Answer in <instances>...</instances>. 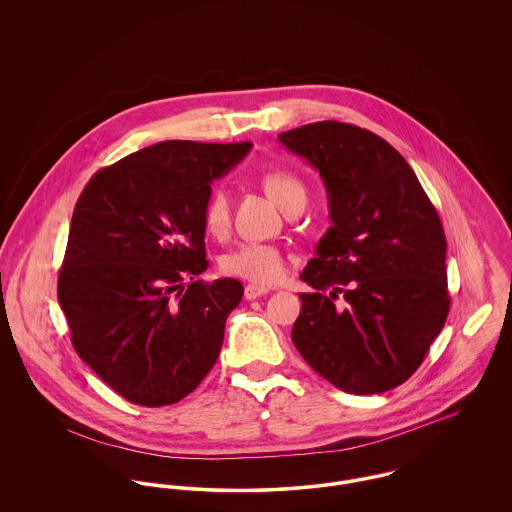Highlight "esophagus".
<instances>
[{
    "instance_id": "34e87169",
    "label": "esophagus",
    "mask_w": 512,
    "mask_h": 512,
    "mask_svg": "<svg viewBox=\"0 0 512 512\" xmlns=\"http://www.w3.org/2000/svg\"><path fill=\"white\" fill-rule=\"evenodd\" d=\"M270 292L268 288H264V286H258V284H248L246 288H244V297L248 299V301H252V299H256V297H262V295H266V293Z\"/></svg>"
}]
</instances>
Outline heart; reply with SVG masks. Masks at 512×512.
<instances>
[{
  "label": "heart",
  "mask_w": 512,
  "mask_h": 512,
  "mask_svg": "<svg viewBox=\"0 0 512 512\" xmlns=\"http://www.w3.org/2000/svg\"><path fill=\"white\" fill-rule=\"evenodd\" d=\"M264 187L270 197L286 211L295 201H305L303 183L288 171H272L264 177ZM205 230L217 238H222L230 228V201L222 187H215L203 207ZM222 272L244 278L260 286H272L284 278L286 262L274 244L264 242H244L226 252L220 260Z\"/></svg>",
  "instance_id": "heart-1"
}]
</instances>
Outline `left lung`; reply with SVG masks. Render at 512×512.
<instances>
[{
  "label": "left lung",
  "instance_id": "obj_1",
  "mask_svg": "<svg viewBox=\"0 0 512 512\" xmlns=\"http://www.w3.org/2000/svg\"><path fill=\"white\" fill-rule=\"evenodd\" d=\"M278 140L319 171L333 222L299 276L315 292L299 293L293 345L343 392L392 390L447 319L438 213L408 161L368 130L325 120Z\"/></svg>",
  "mask_w": 512,
  "mask_h": 512
}]
</instances>
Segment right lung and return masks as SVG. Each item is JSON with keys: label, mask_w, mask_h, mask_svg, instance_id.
I'll list each match as a JSON object with an SVG mask.
<instances>
[{"label": "right lung", "mask_w": 512, "mask_h": 512, "mask_svg": "<svg viewBox=\"0 0 512 512\" xmlns=\"http://www.w3.org/2000/svg\"><path fill=\"white\" fill-rule=\"evenodd\" d=\"M250 149L159 142L100 169L76 201L59 303L78 357L132 404L179 402L219 359L244 288L195 280L209 266L203 207Z\"/></svg>", "instance_id": "1"}]
</instances>
